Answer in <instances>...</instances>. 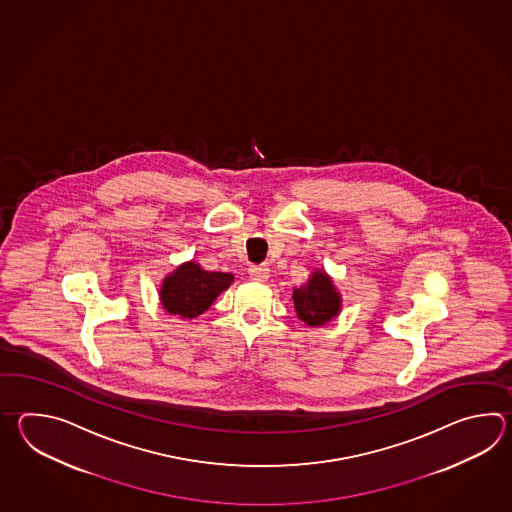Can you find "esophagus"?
<instances>
[{
    "instance_id": "1",
    "label": "esophagus",
    "mask_w": 512,
    "mask_h": 512,
    "mask_svg": "<svg viewBox=\"0 0 512 512\" xmlns=\"http://www.w3.org/2000/svg\"><path fill=\"white\" fill-rule=\"evenodd\" d=\"M249 274H251L254 280L265 282L269 278V267L267 265H251L249 267Z\"/></svg>"
}]
</instances>
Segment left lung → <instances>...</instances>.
<instances>
[{
	"label": "left lung",
	"instance_id": "left-lung-1",
	"mask_svg": "<svg viewBox=\"0 0 512 512\" xmlns=\"http://www.w3.org/2000/svg\"><path fill=\"white\" fill-rule=\"evenodd\" d=\"M294 311L307 326H324L340 313L342 298L326 271H315L309 282L294 289Z\"/></svg>",
	"mask_w": 512,
	"mask_h": 512
}]
</instances>
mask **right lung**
I'll return each instance as SVG.
<instances>
[{
  "label": "right lung",
  "mask_w": 512,
  "mask_h": 512,
  "mask_svg": "<svg viewBox=\"0 0 512 512\" xmlns=\"http://www.w3.org/2000/svg\"><path fill=\"white\" fill-rule=\"evenodd\" d=\"M232 282L230 272L205 271L196 261H186L164 278L159 298L168 315L192 320L205 313Z\"/></svg>",
  "instance_id": "add662e5"
}]
</instances>
